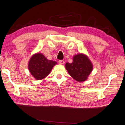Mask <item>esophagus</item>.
<instances>
[{
    "label": "esophagus",
    "instance_id": "34e87169",
    "mask_svg": "<svg viewBox=\"0 0 125 125\" xmlns=\"http://www.w3.org/2000/svg\"><path fill=\"white\" fill-rule=\"evenodd\" d=\"M59 63L60 64H64L65 63V61L64 60H60L59 61Z\"/></svg>",
    "mask_w": 125,
    "mask_h": 125
}]
</instances>
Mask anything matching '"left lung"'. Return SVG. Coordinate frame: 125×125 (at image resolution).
<instances>
[{"label":"left lung","instance_id":"left-lung-1","mask_svg":"<svg viewBox=\"0 0 125 125\" xmlns=\"http://www.w3.org/2000/svg\"><path fill=\"white\" fill-rule=\"evenodd\" d=\"M65 68L72 77L78 82H83L87 80L93 67L88 56L79 53L73 56L72 62L66 63Z\"/></svg>","mask_w":125,"mask_h":125}]
</instances>
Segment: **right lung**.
I'll list each match as a JSON object with an SVG mask.
<instances>
[{
  "label": "right lung",
  "instance_id": "right-lung-1",
  "mask_svg": "<svg viewBox=\"0 0 125 125\" xmlns=\"http://www.w3.org/2000/svg\"><path fill=\"white\" fill-rule=\"evenodd\" d=\"M56 61L48 60L40 53L34 54L28 62V69L33 77L37 80L44 79L51 72Z\"/></svg>",
  "mask_w": 125,
  "mask_h": 125
}]
</instances>
